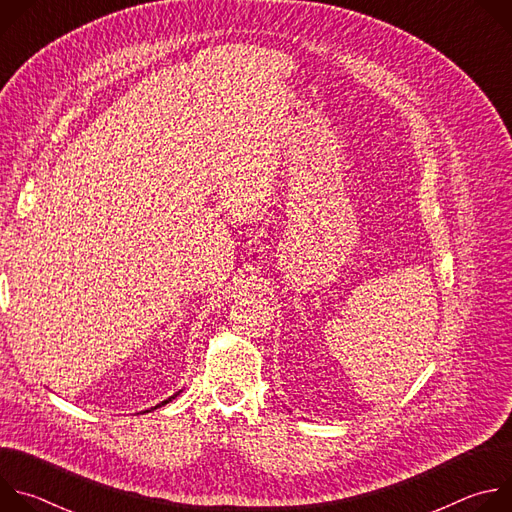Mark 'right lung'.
<instances>
[{
  "mask_svg": "<svg viewBox=\"0 0 512 512\" xmlns=\"http://www.w3.org/2000/svg\"><path fill=\"white\" fill-rule=\"evenodd\" d=\"M178 393H180V391H178ZM178 393H176V395H178ZM176 395H172V397H170V399H166V401H162V403H160V405H156V407H152V409H158V407H162V405H166V403H170V401H172V399H174V397H176ZM148 411H150V409H148ZM143 413H145V411H143Z\"/></svg>",
  "mask_w": 512,
  "mask_h": 512,
  "instance_id": "1",
  "label": "right lung"
}]
</instances>
